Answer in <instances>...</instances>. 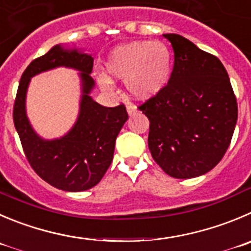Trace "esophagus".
<instances>
[{"instance_id":"1","label":"esophagus","mask_w":251,"mask_h":251,"mask_svg":"<svg viewBox=\"0 0 251 251\" xmlns=\"http://www.w3.org/2000/svg\"><path fill=\"white\" fill-rule=\"evenodd\" d=\"M127 112H128V114H129V116H132V114H134L135 112H137V107H135L134 104H132V103L127 104Z\"/></svg>"}]
</instances>
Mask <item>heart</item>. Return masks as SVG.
Listing matches in <instances>:
<instances>
[{"label": "heart", "mask_w": 251, "mask_h": 251, "mask_svg": "<svg viewBox=\"0 0 251 251\" xmlns=\"http://www.w3.org/2000/svg\"><path fill=\"white\" fill-rule=\"evenodd\" d=\"M107 75L124 80L127 91L137 100H149L163 91L171 75V54L159 42L139 40L116 48L107 58ZM100 85L109 90L111 80L100 77Z\"/></svg>", "instance_id": "heart-1"}]
</instances>
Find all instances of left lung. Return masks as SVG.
Returning <instances> with one entry per match:
<instances>
[{"mask_svg": "<svg viewBox=\"0 0 251 251\" xmlns=\"http://www.w3.org/2000/svg\"><path fill=\"white\" fill-rule=\"evenodd\" d=\"M174 69L163 91L138 108L150 122L148 145L155 163L175 178L211 171L226 154L238 119L228 73L217 56L178 34Z\"/></svg>", "mask_w": 251, "mask_h": 251, "instance_id": "left-lung-1", "label": "left lung"}]
</instances>
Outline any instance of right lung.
<instances>
[{"label": "right lung", "mask_w": 251, "mask_h": 251, "mask_svg": "<svg viewBox=\"0 0 251 251\" xmlns=\"http://www.w3.org/2000/svg\"><path fill=\"white\" fill-rule=\"evenodd\" d=\"M59 66L81 71L80 113L68 135L45 141L32 130L27 121L25 95L30 77ZM92 68L91 55L55 45L25 69L13 106L14 127L32 169L49 185L69 192L86 191L101 181L113 159L117 135L128 119L124 104L104 107L91 99L90 92L95 86L90 76Z\"/></svg>", "instance_id": "add662e5"}]
</instances>
